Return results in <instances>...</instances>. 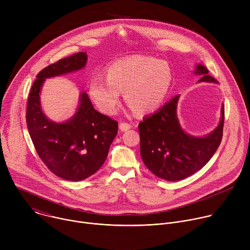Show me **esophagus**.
I'll return each instance as SVG.
<instances>
[{"label": "esophagus", "mask_w": 250, "mask_h": 250, "mask_svg": "<svg viewBox=\"0 0 250 250\" xmlns=\"http://www.w3.org/2000/svg\"><path fill=\"white\" fill-rule=\"evenodd\" d=\"M119 128H120L122 131H126V130L130 129L131 126H130V125L127 124V123H121L120 125H119Z\"/></svg>", "instance_id": "esophagus-1"}]
</instances>
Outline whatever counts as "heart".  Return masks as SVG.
I'll list each match as a JSON object with an SVG mask.
<instances>
[{
	"instance_id": "heart-1",
	"label": "heart",
	"mask_w": 250,
	"mask_h": 250,
	"mask_svg": "<svg viewBox=\"0 0 250 250\" xmlns=\"http://www.w3.org/2000/svg\"><path fill=\"white\" fill-rule=\"evenodd\" d=\"M171 83L172 71L166 62L130 56L106 67L105 79L93 77L88 92L97 108L105 115L116 113L120 93H125V100L134 113L146 115L162 104Z\"/></svg>"
}]
</instances>
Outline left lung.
Instances as JSON below:
<instances>
[{
  "instance_id": "obj_1",
  "label": "left lung",
  "mask_w": 250,
  "mask_h": 250,
  "mask_svg": "<svg viewBox=\"0 0 250 250\" xmlns=\"http://www.w3.org/2000/svg\"><path fill=\"white\" fill-rule=\"evenodd\" d=\"M194 73L203 75L199 82L218 83L208 75L204 65L198 64ZM178 100L179 95L138 125L142 161L155 176L167 181L183 180L202 169L220 146L224 130L223 105L222 118L215 130L202 137L186 133L177 118Z\"/></svg>"
}]
</instances>
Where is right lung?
Wrapping results in <instances>:
<instances>
[{
	"label": "right lung",
	"instance_id": "1",
	"mask_svg": "<svg viewBox=\"0 0 250 250\" xmlns=\"http://www.w3.org/2000/svg\"><path fill=\"white\" fill-rule=\"evenodd\" d=\"M88 56L79 52L48 65L37 75L26 104V125L39 156L56 176L81 181L96 173L105 161L118 133V122L94 109L82 92L75 115L64 123L49 120L41 105V90L46 78L75 72Z\"/></svg>",
	"mask_w": 250,
	"mask_h": 250
}]
</instances>
